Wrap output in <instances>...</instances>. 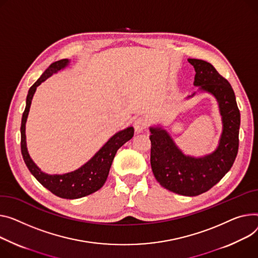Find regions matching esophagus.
Returning <instances> with one entry per match:
<instances>
[{
  "instance_id": "obj_1",
  "label": "esophagus",
  "mask_w": 258,
  "mask_h": 258,
  "mask_svg": "<svg viewBox=\"0 0 258 258\" xmlns=\"http://www.w3.org/2000/svg\"><path fill=\"white\" fill-rule=\"evenodd\" d=\"M147 126H148V121L146 118L139 117L135 120L134 127L137 133H142L143 131H145L147 128Z\"/></svg>"
}]
</instances>
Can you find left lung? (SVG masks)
Instances as JSON below:
<instances>
[{"instance_id":"left-lung-1","label":"left lung","mask_w":258,"mask_h":258,"mask_svg":"<svg viewBox=\"0 0 258 258\" xmlns=\"http://www.w3.org/2000/svg\"><path fill=\"white\" fill-rule=\"evenodd\" d=\"M187 61L196 72L194 86L214 95L219 104L223 123L219 145L201 158L185 156L166 130L151 126L150 164L154 177L167 190L183 196H197L209 191L232 167L238 150L241 114L231 85L211 63L199 59ZM194 95L195 92L187 98Z\"/></svg>"}]
</instances>
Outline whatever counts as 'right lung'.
I'll list each match as a JSON object with an SVG mask.
<instances>
[{
	"label": "right lung",
	"mask_w": 258,
	"mask_h": 258,
	"mask_svg": "<svg viewBox=\"0 0 258 258\" xmlns=\"http://www.w3.org/2000/svg\"><path fill=\"white\" fill-rule=\"evenodd\" d=\"M68 64H70V60L68 59H62L51 63L47 70L41 75V77L29 89L26 100V108L22 118L21 148L24 161L30 170V172L44 187L60 198L78 199L96 192L104 185L109 175V171L117 150L133 138L134 127L130 126L123 131L116 133L87 163L84 164L79 169L73 171V172L54 175L42 172L36 166V164L32 161L28 152L26 142L27 118L30 111L32 98L36 91V88L47 78L63 70Z\"/></svg>",
	"instance_id": "1"
}]
</instances>
